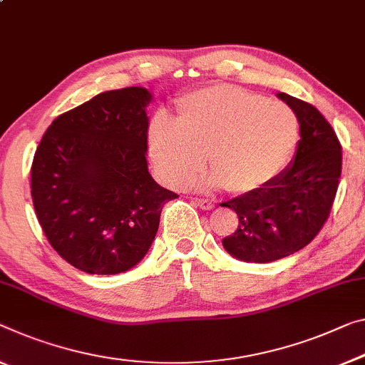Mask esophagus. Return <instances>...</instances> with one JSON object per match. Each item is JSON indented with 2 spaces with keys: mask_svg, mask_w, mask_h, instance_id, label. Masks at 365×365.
<instances>
[{
  "mask_svg": "<svg viewBox=\"0 0 365 365\" xmlns=\"http://www.w3.org/2000/svg\"><path fill=\"white\" fill-rule=\"evenodd\" d=\"M194 202L200 207L202 210H212V209H214V207H215L214 202L209 200V199H195Z\"/></svg>",
  "mask_w": 365,
  "mask_h": 365,
  "instance_id": "34e87169",
  "label": "esophagus"
}]
</instances>
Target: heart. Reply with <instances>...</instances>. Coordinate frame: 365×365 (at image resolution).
Instances as JSON below:
<instances>
[{"label":"heart","instance_id":"1","mask_svg":"<svg viewBox=\"0 0 365 365\" xmlns=\"http://www.w3.org/2000/svg\"><path fill=\"white\" fill-rule=\"evenodd\" d=\"M299 120L279 101L232 85L197 89L179 99L178 119L156 114L150 124V155L160 176L181 186L203 165L215 171L195 187H227L253 194L269 186L294 156Z\"/></svg>","mask_w":365,"mask_h":365}]
</instances>
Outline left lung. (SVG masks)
<instances>
[{
    "mask_svg": "<svg viewBox=\"0 0 365 365\" xmlns=\"http://www.w3.org/2000/svg\"><path fill=\"white\" fill-rule=\"evenodd\" d=\"M277 98L300 125L294 160L264 189L222 204L238 215L237 230L222 245L245 262H272L305 248L327 222L341 176V145L328 120L305 101L285 93Z\"/></svg>",
    "mask_w": 365,
    "mask_h": 365,
    "instance_id": "8db88e82",
    "label": "left lung"
}]
</instances>
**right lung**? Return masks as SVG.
<instances>
[{
    "instance_id": "1",
    "label": "right lung",
    "mask_w": 365,
    "mask_h": 365,
    "mask_svg": "<svg viewBox=\"0 0 365 365\" xmlns=\"http://www.w3.org/2000/svg\"><path fill=\"white\" fill-rule=\"evenodd\" d=\"M147 88L101 93L58 115L34 155L31 194L53 250L88 274L125 272L148 253L178 195L148 173Z\"/></svg>"
}]
</instances>
